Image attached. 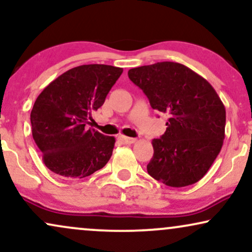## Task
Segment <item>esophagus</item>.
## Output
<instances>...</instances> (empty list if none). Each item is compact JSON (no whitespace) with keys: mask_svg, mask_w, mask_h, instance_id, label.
Masks as SVG:
<instances>
[{"mask_svg":"<svg viewBox=\"0 0 252 252\" xmlns=\"http://www.w3.org/2000/svg\"><path fill=\"white\" fill-rule=\"evenodd\" d=\"M118 139H120L121 143H123V144H132V143H135L136 141H137L136 138L126 137V136H122V135L118 136Z\"/></svg>","mask_w":252,"mask_h":252,"instance_id":"obj_1","label":"esophagus"}]
</instances>
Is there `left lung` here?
<instances>
[{
  "instance_id": "8db88e82",
  "label": "left lung",
  "mask_w": 252,
  "mask_h": 252,
  "mask_svg": "<svg viewBox=\"0 0 252 252\" xmlns=\"http://www.w3.org/2000/svg\"><path fill=\"white\" fill-rule=\"evenodd\" d=\"M128 76L169 116L166 130L153 139L148 174L172 188L191 186L207 174L225 137V108L209 82L176 62L130 69Z\"/></svg>"
}]
</instances>
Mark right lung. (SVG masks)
Here are the masks:
<instances>
[{"label":"right lung","instance_id":"obj_1","mask_svg":"<svg viewBox=\"0 0 252 252\" xmlns=\"http://www.w3.org/2000/svg\"><path fill=\"white\" fill-rule=\"evenodd\" d=\"M122 72V68L107 64L75 66L39 94L30 122L49 170L63 177L84 178L107 164L115 137L89 129L87 124Z\"/></svg>","mask_w":252,"mask_h":252}]
</instances>
